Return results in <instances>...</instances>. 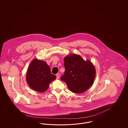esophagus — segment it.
I'll return each instance as SVG.
<instances>
[{"mask_svg": "<svg viewBox=\"0 0 128 128\" xmlns=\"http://www.w3.org/2000/svg\"><path fill=\"white\" fill-rule=\"evenodd\" d=\"M56 77H57V79H59L60 78V75L59 74H56Z\"/></svg>", "mask_w": 128, "mask_h": 128, "instance_id": "34e87169", "label": "esophagus"}]
</instances>
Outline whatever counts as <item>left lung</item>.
I'll return each mask as SVG.
<instances>
[{"mask_svg":"<svg viewBox=\"0 0 128 128\" xmlns=\"http://www.w3.org/2000/svg\"><path fill=\"white\" fill-rule=\"evenodd\" d=\"M65 72L61 79L72 92L82 93L93 84L95 78V66L79 55H68L64 58Z\"/></svg>","mask_w":128,"mask_h":128,"instance_id":"left-lung-1","label":"left lung"}]
</instances>
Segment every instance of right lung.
<instances>
[{"mask_svg":"<svg viewBox=\"0 0 128 128\" xmlns=\"http://www.w3.org/2000/svg\"><path fill=\"white\" fill-rule=\"evenodd\" d=\"M56 78L52 74L46 62L34 59L30 62L26 74V80L30 88L39 92H44L49 84Z\"/></svg>","mask_w":128,"mask_h":128,"instance_id":"1","label":"right lung"}]
</instances>
